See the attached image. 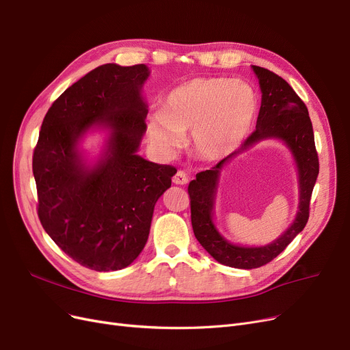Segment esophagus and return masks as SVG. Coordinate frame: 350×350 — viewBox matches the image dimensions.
Wrapping results in <instances>:
<instances>
[{"instance_id":"esophagus-1","label":"esophagus","mask_w":350,"mask_h":350,"mask_svg":"<svg viewBox=\"0 0 350 350\" xmlns=\"http://www.w3.org/2000/svg\"><path fill=\"white\" fill-rule=\"evenodd\" d=\"M172 180H174V184H176V185H187L188 184V176H187L185 172L178 171L175 174V176L172 178Z\"/></svg>"}]
</instances>
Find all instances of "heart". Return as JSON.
Instances as JSON below:
<instances>
[{"label": "heart", "instance_id": "heart-1", "mask_svg": "<svg viewBox=\"0 0 350 350\" xmlns=\"http://www.w3.org/2000/svg\"><path fill=\"white\" fill-rule=\"evenodd\" d=\"M258 111L248 83L227 77H195L180 83L148 118V133L161 150L174 153L191 132V149L204 161H221L239 149Z\"/></svg>", "mask_w": 350, "mask_h": 350}]
</instances>
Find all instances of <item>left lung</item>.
<instances>
[{"label":"left lung","instance_id":"left-lung-1","mask_svg":"<svg viewBox=\"0 0 350 350\" xmlns=\"http://www.w3.org/2000/svg\"><path fill=\"white\" fill-rule=\"evenodd\" d=\"M261 89V107L256 131L231 155L219 161L211 170L197 174L189 183L192 230L200 244L218 262L234 269H257L270 262L306 227L313 187L319 175V158L309 111L304 102L288 83L270 70L253 66ZM280 138L292 150L299 170L301 202L297 219L271 245L262 247H241L228 243L213 226L212 214L216 187L221 167L232 157L247 150L264 138Z\"/></svg>","mask_w":350,"mask_h":350}]
</instances>
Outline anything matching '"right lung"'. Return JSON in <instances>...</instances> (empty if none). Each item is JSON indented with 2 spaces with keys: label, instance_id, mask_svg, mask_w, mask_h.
Returning <instances> with one entry per match:
<instances>
[{
  "label": "right lung",
  "instance_id": "1",
  "mask_svg": "<svg viewBox=\"0 0 350 350\" xmlns=\"http://www.w3.org/2000/svg\"><path fill=\"white\" fill-rule=\"evenodd\" d=\"M145 64H103L64 90L44 116L33 153L41 226L83 267L115 271L144 250L153 208L176 170L137 155L146 131ZM92 127L110 132L89 167L77 148Z\"/></svg>",
  "mask_w": 350,
  "mask_h": 350
}]
</instances>
